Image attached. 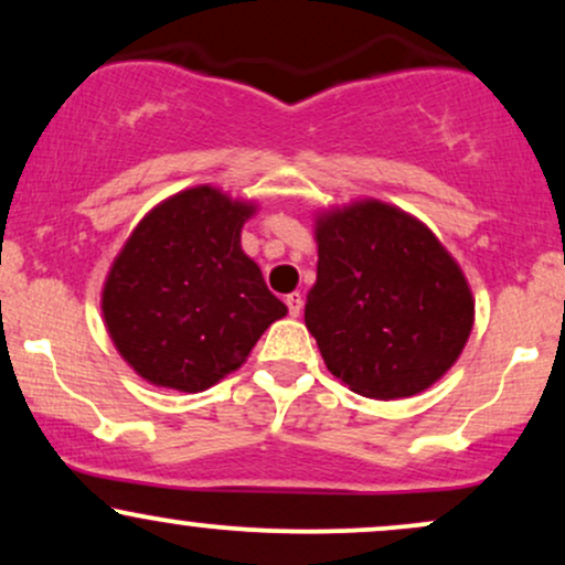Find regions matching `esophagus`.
Segmentation results:
<instances>
[{"label":"esophagus","mask_w":565,"mask_h":565,"mask_svg":"<svg viewBox=\"0 0 565 565\" xmlns=\"http://www.w3.org/2000/svg\"><path fill=\"white\" fill-rule=\"evenodd\" d=\"M287 308H289L291 319H297V316L302 313V295H300V291H291V295H287Z\"/></svg>","instance_id":"obj_1"}]
</instances>
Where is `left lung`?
<instances>
[{"mask_svg":"<svg viewBox=\"0 0 565 565\" xmlns=\"http://www.w3.org/2000/svg\"><path fill=\"white\" fill-rule=\"evenodd\" d=\"M319 265L305 327L350 391L377 401L427 391L476 321L468 278L423 220L380 199L316 212Z\"/></svg>","mask_w":565,"mask_h":565,"instance_id":"8db88e82","label":"left lung"}]
</instances>
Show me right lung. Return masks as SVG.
<instances>
[{
  "mask_svg": "<svg viewBox=\"0 0 565 565\" xmlns=\"http://www.w3.org/2000/svg\"><path fill=\"white\" fill-rule=\"evenodd\" d=\"M255 201L193 185L159 201L103 281L100 310L121 359L157 387L201 393L249 359L287 305L242 249Z\"/></svg>",
  "mask_w": 565,
  "mask_h": 565,
  "instance_id": "obj_1",
  "label": "right lung"
}]
</instances>
